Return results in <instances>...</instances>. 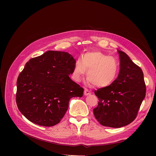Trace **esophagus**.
Returning <instances> with one entry per match:
<instances>
[{"label": "esophagus", "instance_id": "esophagus-1", "mask_svg": "<svg viewBox=\"0 0 156 156\" xmlns=\"http://www.w3.org/2000/svg\"><path fill=\"white\" fill-rule=\"evenodd\" d=\"M91 92H90L87 88H85V90H84V95H90Z\"/></svg>", "mask_w": 156, "mask_h": 156}]
</instances>
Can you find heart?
Here are the masks:
<instances>
[{"instance_id": "obj_1", "label": "heart", "mask_w": 156, "mask_h": 156, "mask_svg": "<svg viewBox=\"0 0 156 156\" xmlns=\"http://www.w3.org/2000/svg\"><path fill=\"white\" fill-rule=\"evenodd\" d=\"M87 73L88 85L99 88L109 86L116 80L119 73V64L116 59L100 52H89L76 60L73 71V77L80 81Z\"/></svg>"}]
</instances>
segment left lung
<instances>
[{
	"instance_id": "8db88e82",
	"label": "left lung",
	"mask_w": 156,
	"mask_h": 156,
	"mask_svg": "<svg viewBox=\"0 0 156 156\" xmlns=\"http://www.w3.org/2000/svg\"><path fill=\"white\" fill-rule=\"evenodd\" d=\"M118 53V76L109 86L94 92L99 101L93 110L95 118L101 125L111 128H121L133 121L146 93L142 69L126 53Z\"/></svg>"
}]
</instances>
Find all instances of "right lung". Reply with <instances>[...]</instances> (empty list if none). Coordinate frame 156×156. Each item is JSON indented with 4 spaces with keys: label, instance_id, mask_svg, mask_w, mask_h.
I'll list each match as a JSON object with an SVG mask.
<instances>
[{
    "label": "right lung",
    "instance_id": "obj_1",
    "mask_svg": "<svg viewBox=\"0 0 156 156\" xmlns=\"http://www.w3.org/2000/svg\"><path fill=\"white\" fill-rule=\"evenodd\" d=\"M75 62L68 52L49 51L27 62L18 76L16 95L24 117L40 126L59 123L71 98L83 94V88L69 77Z\"/></svg>",
    "mask_w": 156,
    "mask_h": 156
}]
</instances>
